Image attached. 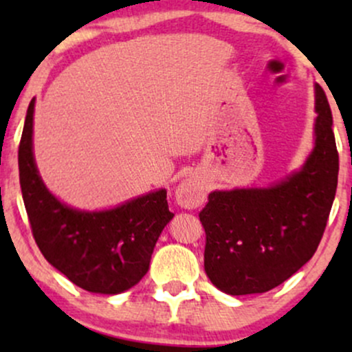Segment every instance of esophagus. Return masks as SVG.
Here are the masks:
<instances>
[{"mask_svg": "<svg viewBox=\"0 0 352 352\" xmlns=\"http://www.w3.org/2000/svg\"><path fill=\"white\" fill-rule=\"evenodd\" d=\"M205 184L199 177H187L175 190V200L182 208H199L205 201Z\"/></svg>", "mask_w": 352, "mask_h": 352, "instance_id": "esophagus-1", "label": "esophagus"}]
</instances>
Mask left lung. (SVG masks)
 Segmentation results:
<instances>
[{
    "mask_svg": "<svg viewBox=\"0 0 352 352\" xmlns=\"http://www.w3.org/2000/svg\"><path fill=\"white\" fill-rule=\"evenodd\" d=\"M314 99V147L300 170L270 187L215 190L200 212L207 235L205 273L220 292H270L316 252L336 195L339 155L319 84Z\"/></svg>",
    "mask_w": 352,
    "mask_h": 352,
    "instance_id": "left-lung-1",
    "label": "left lung"
}]
</instances>
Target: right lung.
<instances>
[{"instance_id":"add662e5","label":"right lung","mask_w":352,"mask_h":352,"mask_svg":"<svg viewBox=\"0 0 352 352\" xmlns=\"http://www.w3.org/2000/svg\"><path fill=\"white\" fill-rule=\"evenodd\" d=\"M34 102L28 107L18 164L36 243L44 258L79 288L100 294L122 293L148 272L153 246L173 218L167 190L100 212L72 208L58 200L46 188L34 162Z\"/></svg>"}]
</instances>
